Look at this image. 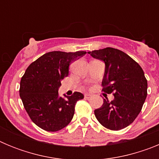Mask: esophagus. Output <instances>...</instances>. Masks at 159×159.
Returning <instances> with one entry per match:
<instances>
[{
	"instance_id": "esophagus-1",
	"label": "esophagus",
	"mask_w": 159,
	"mask_h": 159,
	"mask_svg": "<svg viewBox=\"0 0 159 159\" xmlns=\"http://www.w3.org/2000/svg\"><path fill=\"white\" fill-rule=\"evenodd\" d=\"M91 96H92V95H90V94H85V95H84V98H85V99H89Z\"/></svg>"
}]
</instances>
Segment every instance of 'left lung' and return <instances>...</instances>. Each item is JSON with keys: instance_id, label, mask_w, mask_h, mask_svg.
I'll use <instances>...</instances> for the list:
<instances>
[{"instance_id": "8db88e82", "label": "left lung", "mask_w": 159, "mask_h": 159, "mask_svg": "<svg viewBox=\"0 0 159 159\" xmlns=\"http://www.w3.org/2000/svg\"><path fill=\"white\" fill-rule=\"evenodd\" d=\"M92 57L104 61L102 92L113 93L115 99H104L95 110L101 125L112 130L127 127L141 111L147 95V80L136 61L119 49L105 48L88 52Z\"/></svg>"}]
</instances>
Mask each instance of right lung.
Returning <instances> with one entry per match:
<instances>
[{
	"instance_id": "obj_1",
	"label": "right lung",
	"mask_w": 159,
	"mask_h": 159,
	"mask_svg": "<svg viewBox=\"0 0 159 159\" xmlns=\"http://www.w3.org/2000/svg\"><path fill=\"white\" fill-rule=\"evenodd\" d=\"M86 52H47L25 71L20 84V96L32 121L46 131H57L69 124L75 103L84 95L75 92L65 99L59 97L61 80L68 75L69 65Z\"/></svg>"
}]
</instances>
